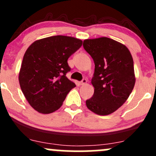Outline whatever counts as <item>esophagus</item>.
<instances>
[{"label":"esophagus","mask_w":156,"mask_h":156,"mask_svg":"<svg viewBox=\"0 0 156 156\" xmlns=\"http://www.w3.org/2000/svg\"><path fill=\"white\" fill-rule=\"evenodd\" d=\"M87 81L86 79H83L82 81H81V85H84V84H86Z\"/></svg>","instance_id":"1"}]
</instances>
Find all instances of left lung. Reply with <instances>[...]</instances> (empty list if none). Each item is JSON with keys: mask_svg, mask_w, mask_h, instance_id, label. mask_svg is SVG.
Instances as JSON below:
<instances>
[{"mask_svg": "<svg viewBox=\"0 0 156 156\" xmlns=\"http://www.w3.org/2000/svg\"><path fill=\"white\" fill-rule=\"evenodd\" d=\"M83 46L95 64L94 94L87 107L98 115H109L126 102L134 87L132 56L125 45L108 37L85 39Z\"/></svg>", "mask_w": 156, "mask_h": 156, "instance_id": "left-lung-1", "label": "left lung"}]
</instances>
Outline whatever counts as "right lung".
Wrapping results in <instances>:
<instances>
[{
    "label": "right lung",
    "instance_id": "add662e5",
    "mask_svg": "<svg viewBox=\"0 0 156 156\" xmlns=\"http://www.w3.org/2000/svg\"><path fill=\"white\" fill-rule=\"evenodd\" d=\"M83 41L67 36H54L36 40L24 53L19 81L30 106L44 114L62 106L75 83L66 74L67 60L82 45Z\"/></svg>",
    "mask_w": 156,
    "mask_h": 156
}]
</instances>
